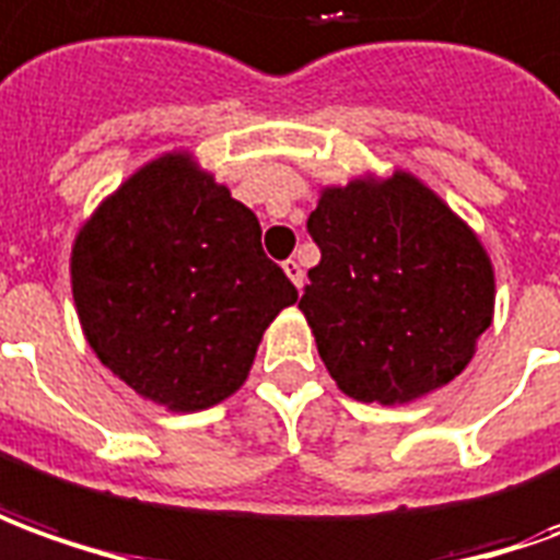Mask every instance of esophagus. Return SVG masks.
<instances>
[{"label": "esophagus", "instance_id": "1", "mask_svg": "<svg viewBox=\"0 0 560 560\" xmlns=\"http://www.w3.org/2000/svg\"><path fill=\"white\" fill-rule=\"evenodd\" d=\"M283 271H287V277L292 280V283H295V287H299V289L304 287V271H302V265H299L295 258H287V261H283Z\"/></svg>", "mask_w": 560, "mask_h": 560}]
</instances>
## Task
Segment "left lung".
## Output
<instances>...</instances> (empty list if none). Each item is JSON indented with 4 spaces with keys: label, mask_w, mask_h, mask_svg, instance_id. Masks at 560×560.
Wrapping results in <instances>:
<instances>
[{
    "label": "left lung",
    "mask_w": 560,
    "mask_h": 560,
    "mask_svg": "<svg viewBox=\"0 0 560 560\" xmlns=\"http://www.w3.org/2000/svg\"><path fill=\"white\" fill-rule=\"evenodd\" d=\"M307 231L319 265L299 307L335 384L360 402H411L448 384L493 317L479 237L411 173L326 188Z\"/></svg>",
    "instance_id": "1"
}]
</instances>
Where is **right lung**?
Returning <instances> with one entry per match:
<instances>
[{
  "mask_svg": "<svg viewBox=\"0 0 560 560\" xmlns=\"http://www.w3.org/2000/svg\"><path fill=\"white\" fill-rule=\"evenodd\" d=\"M72 299L100 362L170 411L229 399L299 289L261 249V225L173 152L100 203L72 246Z\"/></svg>",
  "mask_w": 560,
  "mask_h": 560,
  "instance_id": "right-lung-1",
  "label": "right lung"
}]
</instances>
